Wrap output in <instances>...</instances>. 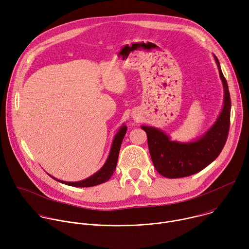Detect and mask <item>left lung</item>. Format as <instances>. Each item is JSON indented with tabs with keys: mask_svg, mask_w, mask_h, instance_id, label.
Wrapping results in <instances>:
<instances>
[{
	"mask_svg": "<svg viewBox=\"0 0 249 249\" xmlns=\"http://www.w3.org/2000/svg\"><path fill=\"white\" fill-rule=\"evenodd\" d=\"M224 88L222 111L211 128L189 143L171 141L162 130L142 125L147 133L151 158L157 171L167 178H179L195 174L214 161L222 152L229 134L231 95L220 62L214 55Z\"/></svg>",
	"mask_w": 249,
	"mask_h": 249,
	"instance_id": "1",
	"label": "left lung"
}]
</instances>
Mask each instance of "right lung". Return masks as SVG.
<instances>
[{"label":"right lung","mask_w":249,"mask_h":249,"mask_svg":"<svg viewBox=\"0 0 249 249\" xmlns=\"http://www.w3.org/2000/svg\"><path fill=\"white\" fill-rule=\"evenodd\" d=\"M126 131H127V126L125 124H122V126L120 127V129L118 130V132L116 133V135L113 139L111 149H110L108 158H107V160H106L105 163L102 165V167L98 171H96L91 176L88 177V178L81 180V181H77V182H68V181H63V180L57 179V178H55V177L51 176L50 174L49 175L56 181H59L66 185L74 186V187H91V186H95V185L106 182L112 176V174L116 168L120 147L122 144L123 138L126 134Z\"/></svg>","instance_id":"right-lung-1"}]
</instances>
